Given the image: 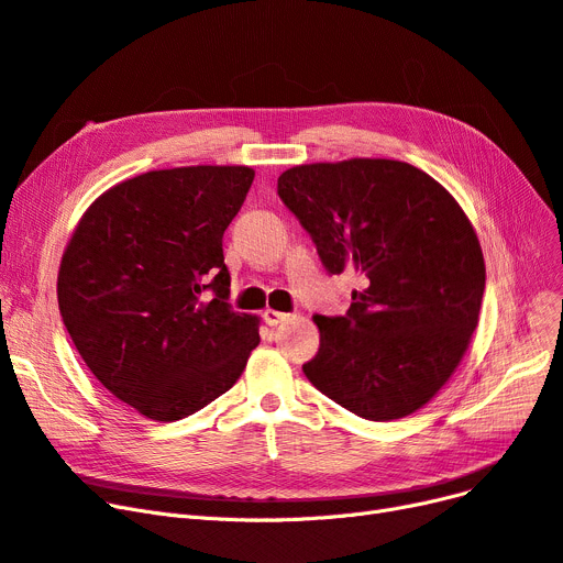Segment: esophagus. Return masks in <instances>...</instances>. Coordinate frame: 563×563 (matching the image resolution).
Masks as SVG:
<instances>
[{
	"instance_id": "34e87169",
	"label": "esophagus",
	"mask_w": 563,
	"mask_h": 563,
	"mask_svg": "<svg viewBox=\"0 0 563 563\" xmlns=\"http://www.w3.org/2000/svg\"><path fill=\"white\" fill-rule=\"evenodd\" d=\"M286 317H288V314L277 312V309H265V312H263V321H265L267 325H277V323H282Z\"/></svg>"
}]
</instances>
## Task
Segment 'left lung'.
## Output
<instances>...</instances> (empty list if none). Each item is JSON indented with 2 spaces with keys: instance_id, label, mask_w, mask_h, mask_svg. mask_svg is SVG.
Masks as SVG:
<instances>
[{
  "instance_id": "8db88e82",
  "label": "left lung",
  "mask_w": 563,
  "mask_h": 563,
  "mask_svg": "<svg viewBox=\"0 0 563 563\" xmlns=\"http://www.w3.org/2000/svg\"><path fill=\"white\" fill-rule=\"evenodd\" d=\"M277 192L328 273L365 284L344 317H314L307 379L363 419L417 412L450 382L479 319L487 269L466 211L426 172L386 158L296 165Z\"/></svg>"
}]
</instances>
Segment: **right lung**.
I'll use <instances>...</instances> for the list:
<instances>
[{
	"label": "right lung",
	"instance_id": "obj_1",
	"mask_svg": "<svg viewBox=\"0 0 563 563\" xmlns=\"http://www.w3.org/2000/svg\"><path fill=\"white\" fill-rule=\"evenodd\" d=\"M254 174L144 172L104 190L65 246L57 305L76 352L104 389L153 421L184 419L232 389L261 342V319L225 302L223 263V232ZM205 287L216 290L209 303L199 300Z\"/></svg>",
	"mask_w": 563,
	"mask_h": 563
}]
</instances>
